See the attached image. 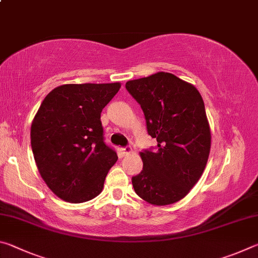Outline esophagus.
Instances as JSON below:
<instances>
[{
  "mask_svg": "<svg viewBox=\"0 0 258 258\" xmlns=\"http://www.w3.org/2000/svg\"><path fill=\"white\" fill-rule=\"evenodd\" d=\"M120 152H121V155H123V156H127V155L131 154V152H132V149H131L130 147L120 148Z\"/></svg>",
  "mask_w": 258,
  "mask_h": 258,
  "instance_id": "34e87169",
  "label": "esophagus"
}]
</instances>
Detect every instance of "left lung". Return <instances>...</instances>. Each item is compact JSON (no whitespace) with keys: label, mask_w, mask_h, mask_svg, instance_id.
I'll return each instance as SVG.
<instances>
[{"label":"left lung","mask_w":258,"mask_h":258,"mask_svg":"<svg viewBox=\"0 0 258 258\" xmlns=\"http://www.w3.org/2000/svg\"><path fill=\"white\" fill-rule=\"evenodd\" d=\"M126 90L145 112L157 150L140 152L142 172L132 177L140 198L155 206L178 202L206 167L212 134L199 91L171 73L159 72L126 82Z\"/></svg>","instance_id":"8db88e82"}]
</instances>
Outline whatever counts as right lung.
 <instances>
[{"label":"right lung","mask_w":258,"mask_h":258,"mask_svg":"<svg viewBox=\"0 0 258 258\" xmlns=\"http://www.w3.org/2000/svg\"><path fill=\"white\" fill-rule=\"evenodd\" d=\"M120 83L63 84L43 100L30 127L38 172L53 194L72 204L101 194L106 176L118 159L104 145L101 111Z\"/></svg>","instance_id":"add662e5"}]
</instances>
